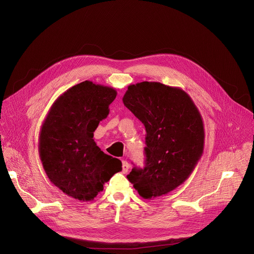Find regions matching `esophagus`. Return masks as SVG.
Instances as JSON below:
<instances>
[{
	"mask_svg": "<svg viewBox=\"0 0 254 254\" xmlns=\"http://www.w3.org/2000/svg\"><path fill=\"white\" fill-rule=\"evenodd\" d=\"M128 168H129L128 163L127 161H125V159H123V172L127 173L128 171Z\"/></svg>",
	"mask_w": 254,
	"mask_h": 254,
	"instance_id": "34e87169",
	"label": "esophagus"
}]
</instances>
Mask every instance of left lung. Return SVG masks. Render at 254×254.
<instances>
[{"instance_id":"1","label":"left lung","mask_w":254,"mask_h":254,"mask_svg":"<svg viewBox=\"0 0 254 254\" xmlns=\"http://www.w3.org/2000/svg\"><path fill=\"white\" fill-rule=\"evenodd\" d=\"M124 104L146 129L145 167L127 176L144 198L166 194L190 177L204 150V125L179 87L143 81L127 87Z\"/></svg>"}]
</instances>
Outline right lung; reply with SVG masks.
Returning <instances> with one entry per match:
<instances>
[{
  "label": "right lung",
  "mask_w": 254,
  "mask_h": 254,
  "mask_svg": "<svg viewBox=\"0 0 254 254\" xmlns=\"http://www.w3.org/2000/svg\"><path fill=\"white\" fill-rule=\"evenodd\" d=\"M114 88L83 81L53 103L39 137V155L49 180L65 194L91 201L122 171L118 158L104 153L93 131L109 114Z\"/></svg>",
  "instance_id": "1"
}]
</instances>
